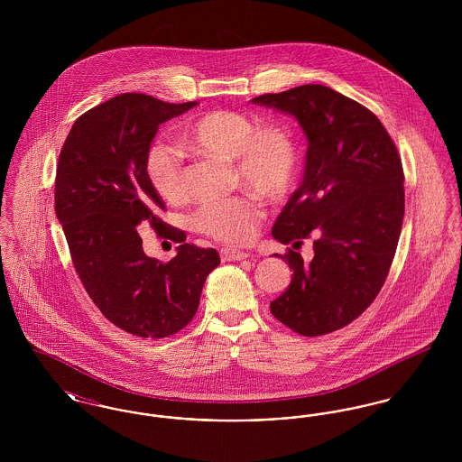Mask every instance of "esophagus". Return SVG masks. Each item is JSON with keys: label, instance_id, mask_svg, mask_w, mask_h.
<instances>
[{"label": "esophagus", "instance_id": "esophagus-1", "mask_svg": "<svg viewBox=\"0 0 462 462\" xmlns=\"http://www.w3.org/2000/svg\"><path fill=\"white\" fill-rule=\"evenodd\" d=\"M220 256L221 262H241V260L249 258V253L234 249V247H221Z\"/></svg>", "mask_w": 462, "mask_h": 462}]
</instances>
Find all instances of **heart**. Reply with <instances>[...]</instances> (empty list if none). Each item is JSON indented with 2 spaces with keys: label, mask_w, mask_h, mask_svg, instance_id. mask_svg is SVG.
Instances as JSON below:
<instances>
[{
  "label": "heart",
  "mask_w": 462,
  "mask_h": 462,
  "mask_svg": "<svg viewBox=\"0 0 462 462\" xmlns=\"http://www.w3.org/2000/svg\"><path fill=\"white\" fill-rule=\"evenodd\" d=\"M181 136L202 154L232 159L234 181L268 199H281L291 190L300 164V145L294 128L282 119L262 121L237 110H206L190 117ZM145 175L155 194L178 206L187 199L183 155L166 143H154L145 155ZM263 204L254 194L200 204L192 223L200 234L226 244L253 241Z\"/></svg>",
  "instance_id": "heart-1"
}]
</instances>
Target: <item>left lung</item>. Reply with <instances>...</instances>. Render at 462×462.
I'll use <instances>...</instances> for the list:
<instances>
[{
    "instance_id": "8db88e82",
    "label": "left lung",
    "mask_w": 462,
    "mask_h": 462,
    "mask_svg": "<svg viewBox=\"0 0 462 462\" xmlns=\"http://www.w3.org/2000/svg\"><path fill=\"white\" fill-rule=\"evenodd\" d=\"M253 102L292 114L308 138L303 183L272 236L294 249L317 236L310 263L291 247L281 254L292 279L270 311L301 336H324L360 317L388 277L405 208L402 159L374 112L324 85Z\"/></svg>"
}]
</instances>
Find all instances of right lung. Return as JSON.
<instances>
[{"label":"right lung","mask_w":462,"mask_h":462,"mask_svg":"<svg viewBox=\"0 0 462 462\" xmlns=\"http://www.w3.org/2000/svg\"><path fill=\"white\" fill-rule=\"evenodd\" d=\"M194 106L117 95L76 119L59 155L55 213L74 268L102 315L138 337L183 329L206 277L220 264L217 249L185 242L183 230L159 218L166 206L145 175L159 125ZM145 222L182 242L173 261L162 264L143 253L137 225Z\"/></svg>","instance_id":"right-lung-1"}]
</instances>
